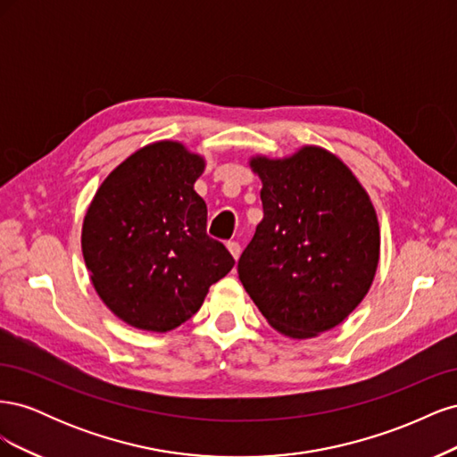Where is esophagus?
<instances>
[{
    "label": "esophagus",
    "instance_id": "obj_1",
    "mask_svg": "<svg viewBox=\"0 0 457 457\" xmlns=\"http://www.w3.org/2000/svg\"><path fill=\"white\" fill-rule=\"evenodd\" d=\"M227 247H228V252H230V255H232L234 259H238V257H240L242 247H240V244H238V242H228V244H227Z\"/></svg>",
    "mask_w": 457,
    "mask_h": 457
}]
</instances>
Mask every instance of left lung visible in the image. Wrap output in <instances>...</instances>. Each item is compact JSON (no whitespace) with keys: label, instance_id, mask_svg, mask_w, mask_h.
Wrapping results in <instances>:
<instances>
[{"label":"left lung","instance_id":"1","mask_svg":"<svg viewBox=\"0 0 457 457\" xmlns=\"http://www.w3.org/2000/svg\"><path fill=\"white\" fill-rule=\"evenodd\" d=\"M262 220L238 276L280 334L307 339L341 324L364 299L379 262V223L353 171L320 146L250 162Z\"/></svg>","mask_w":457,"mask_h":457}]
</instances>
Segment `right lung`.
Returning a JSON list of instances; mask_svg holds the SVG:
<instances>
[{"mask_svg":"<svg viewBox=\"0 0 457 457\" xmlns=\"http://www.w3.org/2000/svg\"><path fill=\"white\" fill-rule=\"evenodd\" d=\"M204 168L181 143L148 145L104 179L86 213L81 252L91 282L133 328L181 326L234 267L205 232L207 207L195 190Z\"/></svg>","mask_w":457,"mask_h":457,"instance_id":"1","label":"right lung"}]
</instances>
